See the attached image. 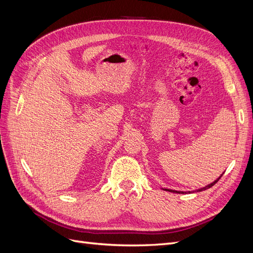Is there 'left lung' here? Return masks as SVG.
I'll return each mask as SVG.
<instances>
[{"mask_svg":"<svg viewBox=\"0 0 253 253\" xmlns=\"http://www.w3.org/2000/svg\"><path fill=\"white\" fill-rule=\"evenodd\" d=\"M224 173V172H223ZM223 173L219 175L216 180L214 181V182H212L211 184H209V185H207V186H205V187H203V188H200V189H198V190H194L195 192H199V191H204V190H206V189H208V188H210V187H212L213 185H215L216 183H217V181L219 180V178H221V176L223 175ZM163 190H166V191H169V192H173V193H182V194H184V193H191L192 191H176V190H172V189H167V188H163Z\"/></svg>","mask_w":253,"mask_h":253,"instance_id":"left-lung-1","label":"left lung"}]
</instances>
